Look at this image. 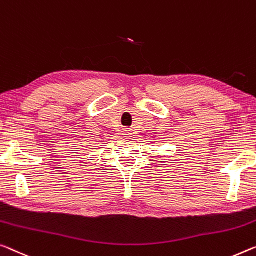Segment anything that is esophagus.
Here are the masks:
<instances>
[{"label":"esophagus","mask_w":256,"mask_h":256,"mask_svg":"<svg viewBox=\"0 0 256 256\" xmlns=\"http://www.w3.org/2000/svg\"><path fill=\"white\" fill-rule=\"evenodd\" d=\"M125 136H126V138H131V136H132V132L131 131H130V130H125Z\"/></svg>","instance_id":"esophagus-1"}]
</instances>
